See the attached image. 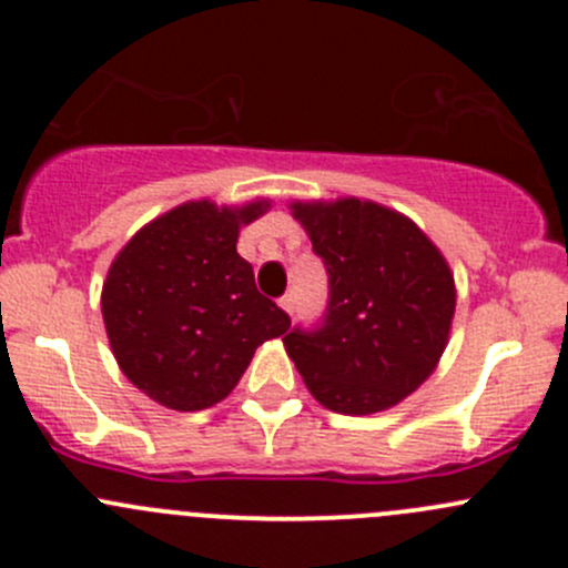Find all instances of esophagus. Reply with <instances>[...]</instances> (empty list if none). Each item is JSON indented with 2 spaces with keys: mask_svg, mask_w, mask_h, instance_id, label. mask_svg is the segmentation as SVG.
I'll use <instances>...</instances> for the list:
<instances>
[{
  "mask_svg": "<svg viewBox=\"0 0 568 568\" xmlns=\"http://www.w3.org/2000/svg\"><path fill=\"white\" fill-rule=\"evenodd\" d=\"M280 307H283V311L288 313V316H294V311H296V300H294V294H285L283 300H280Z\"/></svg>",
  "mask_w": 568,
  "mask_h": 568,
  "instance_id": "obj_1",
  "label": "esophagus"
}]
</instances>
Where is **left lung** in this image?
Segmentation results:
<instances>
[{
  "label": "left lung",
  "mask_w": 568,
  "mask_h": 568,
  "mask_svg": "<svg viewBox=\"0 0 568 568\" xmlns=\"http://www.w3.org/2000/svg\"><path fill=\"white\" fill-rule=\"evenodd\" d=\"M324 261L329 300L313 329L283 337L316 400L371 415L426 382L448 343L454 274L426 233L376 203H294Z\"/></svg>",
  "instance_id": "1"
}]
</instances>
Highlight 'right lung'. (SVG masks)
Listing matches in <instances>:
<instances>
[{
  "mask_svg": "<svg viewBox=\"0 0 568 568\" xmlns=\"http://www.w3.org/2000/svg\"><path fill=\"white\" fill-rule=\"evenodd\" d=\"M266 209V200L244 209L178 205L114 257L101 294L109 343L131 385L162 406H214L255 348L291 326L236 252L239 227Z\"/></svg>",
  "mask_w": 568,
  "mask_h": 568,
  "instance_id": "obj_1",
  "label": "right lung"
}]
</instances>
